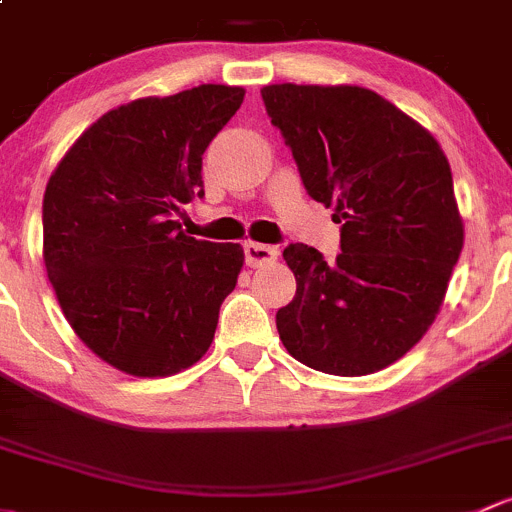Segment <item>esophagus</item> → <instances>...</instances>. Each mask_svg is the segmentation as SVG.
<instances>
[{
  "label": "esophagus",
  "instance_id": "34e87169",
  "mask_svg": "<svg viewBox=\"0 0 512 512\" xmlns=\"http://www.w3.org/2000/svg\"><path fill=\"white\" fill-rule=\"evenodd\" d=\"M244 254H246V263L249 266H266V263H273L278 258V249L276 246H266V244H256V241H249L244 244Z\"/></svg>",
  "mask_w": 512,
  "mask_h": 512
}]
</instances>
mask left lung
I'll return each instance as SVG.
<instances>
[{
  "label": "left lung",
  "instance_id": "obj_1",
  "mask_svg": "<svg viewBox=\"0 0 512 512\" xmlns=\"http://www.w3.org/2000/svg\"><path fill=\"white\" fill-rule=\"evenodd\" d=\"M315 202L333 207L340 254L288 244L295 298L276 313L298 362L362 377L397 362L439 315L463 249L449 160L416 120L360 86L261 88Z\"/></svg>",
  "mask_w": 512,
  "mask_h": 512
}]
</instances>
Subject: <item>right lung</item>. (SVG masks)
<instances>
[{
    "mask_svg": "<svg viewBox=\"0 0 512 512\" xmlns=\"http://www.w3.org/2000/svg\"><path fill=\"white\" fill-rule=\"evenodd\" d=\"M244 93L204 83L108 110L46 184V273L73 333L115 370L170 377L212 345L244 249L172 217L204 197L202 155Z\"/></svg>",
    "mask_w": 512,
    "mask_h": 512,
    "instance_id": "right-lung-1",
    "label": "right lung"
}]
</instances>
